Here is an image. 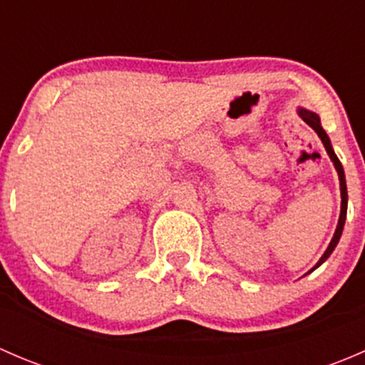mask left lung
Segmentation results:
<instances>
[{
	"mask_svg": "<svg viewBox=\"0 0 365 365\" xmlns=\"http://www.w3.org/2000/svg\"><path fill=\"white\" fill-rule=\"evenodd\" d=\"M298 114H300V116H302V120H304L305 123L309 125V127H312V128H314V130H316V134L319 135V139H322V143H323V146H325L327 153H329L330 160H332V162H334V165H336V169H337V175H339V182H341V215H339V222H337V230H336V233H334V238H332V242H330V245H329V247H327L325 254H323V256L319 257V261H318V263H316V267H314V268H318L319 264H322L323 261H325L327 257H329L330 254H332L334 249H336L337 242H339V238H341L342 227H344V220H346V208H348V192H346V180H344V171H342V165H341L339 159H337V155H336V153H334V150H332V145H330V139H329V135H327V132L323 130V127H322V121H319V116H318V114H316V113L305 111V109H300V111H298ZM314 268H312V270H314Z\"/></svg>",
	"mask_w": 365,
	"mask_h": 365,
	"instance_id": "8db88e82",
	"label": "left lung"
}]
</instances>
